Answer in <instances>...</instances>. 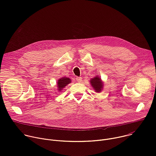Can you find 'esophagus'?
Returning a JSON list of instances; mask_svg holds the SVG:
<instances>
[{"instance_id": "esophagus-1", "label": "esophagus", "mask_w": 156, "mask_h": 156, "mask_svg": "<svg viewBox=\"0 0 156 156\" xmlns=\"http://www.w3.org/2000/svg\"><path fill=\"white\" fill-rule=\"evenodd\" d=\"M76 80L78 82H81V81H82V78H81V77L77 76V77H76Z\"/></svg>"}]
</instances>
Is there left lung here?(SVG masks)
<instances>
[{
	"instance_id": "left-lung-1",
	"label": "left lung",
	"mask_w": 156,
	"mask_h": 156,
	"mask_svg": "<svg viewBox=\"0 0 156 156\" xmlns=\"http://www.w3.org/2000/svg\"><path fill=\"white\" fill-rule=\"evenodd\" d=\"M92 86L94 87V90L96 91V92H100L102 90L103 87V83H102L101 78L99 77H95L94 78H92L90 81Z\"/></svg>"
}]
</instances>
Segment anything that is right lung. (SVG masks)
<instances>
[{"instance_id":"right-lung-1","label":"right lung","mask_w":156,"mask_h":156,"mask_svg":"<svg viewBox=\"0 0 156 156\" xmlns=\"http://www.w3.org/2000/svg\"><path fill=\"white\" fill-rule=\"evenodd\" d=\"M71 83V80L69 78H62L61 79L58 80L57 83V87H58V90L61 91L63 87H65L68 84Z\"/></svg>"}]
</instances>
